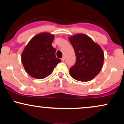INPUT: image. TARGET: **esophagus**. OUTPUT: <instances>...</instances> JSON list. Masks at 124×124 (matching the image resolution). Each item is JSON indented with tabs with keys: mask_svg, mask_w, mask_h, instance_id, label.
<instances>
[{
	"mask_svg": "<svg viewBox=\"0 0 124 124\" xmlns=\"http://www.w3.org/2000/svg\"><path fill=\"white\" fill-rule=\"evenodd\" d=\"M61 60H62V62H64V61H65V58H64V57H62V59H61Z\"/></svg>",
	"mask_w": 124,
	"mask_h": 124,
	"instance_id": "1",
	"label": "esophagus"
}]
</instances>
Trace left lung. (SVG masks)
I'll return each instance as SVG.
<instances>
[{
	"mask_svg": "<svg viewBox=\"0 0 124 124\" xmlns=\"http://www.w3.org/2000/svg\"><path fill=\"white\" fill-rule=\"evenodd\" d=\"M76 55V62L70 69V76L82 82L93 79L102 68L104 54L98 44L84 34L69 38Z\"/></svg>",
	"mask_w": 124,
	"mask_h": 124,
	"instance_id": "left-lung-1",
	"label": "left lung"
}]
</instances>
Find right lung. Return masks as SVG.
Segmentation results:
<instances>
[{
  "label": "right lung",
  "instance_id": "obj_1",
  "mask_svg": "<svg viewBox=\"0 0 124 124\" xmlns=\"http://www.w3.org/2000/svg\"><path fill=\"white\" fill-rule=\"evenodd\" d=\"M54 36L42 32L32 38L25 47L21 60L25 70L32 77L43 79L50 75L60 59L52 46Z\"/></svg>",
  "mask_w": 124,
  "mask_h": 124
}]
</instances>
